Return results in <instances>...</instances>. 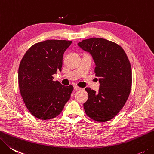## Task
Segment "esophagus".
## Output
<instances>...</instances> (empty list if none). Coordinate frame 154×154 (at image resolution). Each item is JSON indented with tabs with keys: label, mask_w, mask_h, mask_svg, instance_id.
I'll return each instance as SVG.
<instances>
[{
	"label": "esophagus",
	"mask_w": 154,
	"mask_h": 154,
	"mask_svg": "<svg viewBox=\"0 0 154 154\" xmlns=\"http://www.w3.org/2000/svg\"><path fill=\"white\" fill-rule=\"evenodd\" d=\"M74 90H76V91H80V90H81V88L78 87V86H74Z\"/></svg>",
	"instance_id": "esophagus-1"
}]
</instances>
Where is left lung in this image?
I'll return each mask as SVG.
<instances>
[{"label":"left lung","instance_id":"left-lung-1","mask_svg":"<svg viewBox=\"0 0 154 154\" xmlns=\"http://www.w3.org/2000/svg\"><path fill=\"white\" fill-rule=\"evenodd\" d=\"M78 45L92 55L95 76L100 84L98 93L85 88L88 94L84 103L85 112L98 122L108 121L120 112L129 98L132 85L131 63L119 45L105 39L92 37Z\"/></svg>","mask_w":154,"mask_h":154}]
</instances>
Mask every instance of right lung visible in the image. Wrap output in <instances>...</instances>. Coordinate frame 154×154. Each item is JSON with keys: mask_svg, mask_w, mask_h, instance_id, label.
Wrapping results in <instances>:
<instances>
[{"mask_svg": "<svg viewBox=\"0 0 154 154\" xmlns=\"http://www.w3.org/2000/svg\"><path fill=\"white\" fill-rule=\"evenodd\" d=\"M72 42L50 39L37 43L20 62V92L29 111L39 119L56 117L70 98L73 86L54 81L53 74L62 70L63 54Z\"/></svg>", "mask_w": 154, "mask_h": 154, "instance_id": "add662e5", "label": "right lung"}]
</instances>
